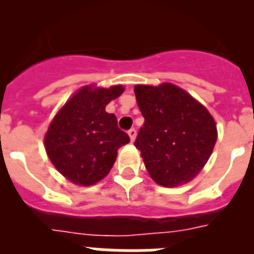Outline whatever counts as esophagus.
Listing matches in <instances>:
<instances>
[{
	"label": "esophagus",
	"mask_w": 254,
	"mask_h": 254,
	"mask_svg": "<svg viewBox=\"0 0 254 254\" xmlns=\"http://www.w3.org/2000/svg\"><path fill=\"white\" fill-rule=\"evenodd\" d=\"M136 134H137V132H136V129L134 128H131L128 131V136H129V138H131V141H134V138H136Z\"/></svg>",
	"instance_id": "obj_1"
}]
</instances>
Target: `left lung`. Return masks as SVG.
<instances>
[{
    "label": "left lung",
    "instance_id": "1",
    "mask_svg": "<svg viewBox=\"0 0 254 254\" xmlns=\"http://www.w3.org/2000/svg\"><path fill=\"white\" fill-rule=\"evenodd\" d=\"M134 94L145 118L134 146L141 151L150 177L164 187L192 181L214 150V118L176 85H137Z\"/></svg>",
    "mask_w": 254,
    "mask_h": 254
}]
</instances>
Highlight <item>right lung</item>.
<instances>
[{
	"label": "right lung",
	"mask_w": 254,
	"mask_h": 254,
	"mask_svg": "<svg viewBox=\"0 0 254 254\" xmlns=\"http://www.w3.org/2000/svg\"><path fill=\"white\" fill-rule=\"evenodd\" d=\"M123 90L120 85L82 87L52 121L44 138L47 154L58 172L75 185L91 186L104 178L118 149L129 142L117 117L105 112L108 103Z\"/></svg>",
	"instance_id": "add662e5"
}]
</instances>
